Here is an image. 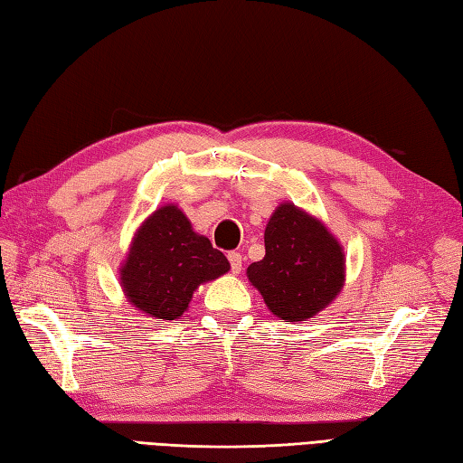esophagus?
<instances>
[{
  "instance_id": "obj_1",
  "label": "esophagus",
  "mask_w": 463,
  "mask_h": 463,
  "mask_svg": "<svg viewBox=\"0 0 463 463\" xmlns=\"http://www.w3.org/2000/svg\"><path fill=\"white\" fill-rule=\"evenodd\" d=\"M229 262L232 274H241L242 270V254L241 252H229Z\"/></svg>"
}]
</instances>
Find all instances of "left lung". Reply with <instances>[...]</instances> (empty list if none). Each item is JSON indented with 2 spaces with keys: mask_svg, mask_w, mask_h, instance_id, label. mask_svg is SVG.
<instances>
[{
  "mask_svg": "<svg viewBox=\"0 0 463 463\" xmlns=\"http://www.w3.org/2000/svg\"><path fill=\"white\" fill-rule=\"evenodd\" d=\"M264 246V258L246 276L276 317L307 321L341 292L345 254L314 214L282 203L266 224Z\"/></svg>",
  "mask_w": 463,
  "mask_h": 463,
  "instance_id": "8db88e82",
  "label": "left lung"
}]
</instances>
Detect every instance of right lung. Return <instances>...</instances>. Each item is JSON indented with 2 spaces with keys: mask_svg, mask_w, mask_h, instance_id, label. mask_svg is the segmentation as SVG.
I'll use <instances>...</instances> for the list:
<instances>
[{
  "mask_svg": "<svg viewBox=\"0 0 463 463\" xmlns=\"http://www.w3.org/2000/svg\"><path fill=\"white\" fill-rule=\"evenodd\" d=\"M231 264L207 236L193 231L177 205L154 211L134 234L120 268V286L136 309L156 319H177L193 292L227 274Z\"/></svg>",
  "mask_w": 463,
  "mask_h": 463,
  "instance_id": "add662e5",
  "label": "right lung"
}]
</instances>
